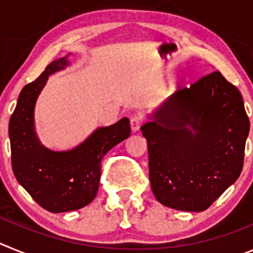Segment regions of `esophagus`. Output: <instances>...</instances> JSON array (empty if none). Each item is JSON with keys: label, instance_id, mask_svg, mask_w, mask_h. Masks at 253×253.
<instances>
[{"label": "esophagus", "instance_id": "34e87169", "mask_svg": "<svg viewBox=\"0 0 253 253\" xmlns=\"http://www.w3.org/2000/svg\"><path fill=\"white\" fill-rule=\"evenodd\" d=\"M143 124V116L140 114H135L131 116L130 119V128L133 131H138Z\"/></svg>", "mask_w": 253, "mask_h": 253}]
</instances>
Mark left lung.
<instances>
[{"instance_id": "left-lung-1", "label": "left lung", "mask_w": 253, "mask_h": 253, "mask_svg": "<svg viewBox=\"0 0 253 253\" xmlns=\"http://www.w3.org/2000/svg\"><path fill=\"white\" fill-rule=\"evenodd\" d=\"M140 129L152 191L165 207L207 210L240 177L250 120L241 92L219 71L178 88Z\"/></svg>"}]
</instances>
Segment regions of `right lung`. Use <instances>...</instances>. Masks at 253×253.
<instances>
[{"label": "right lung", "mask_w": 253, "mask_h": 253, "mask_svg": "<svg viewBox=\"0 0 253 253\" xmlns=\"http://www.w3.org/2000/svg\"><path fill=\"white\" fill-rule=\"evenodd\" d=\"M67 63V57L51 62L22 88L8 125L13 175L31 198L51 213H66L90 204L99 190L102 158L130 135L129 119L123 118L95 130L72 151L53 152L40 144L34 131L35 101L49 75Z\"/></svg>", "instance_id": "add662e5"}]
</instances>
